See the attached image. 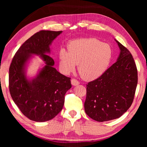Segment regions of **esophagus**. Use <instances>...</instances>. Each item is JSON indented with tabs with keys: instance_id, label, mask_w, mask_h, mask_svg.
<instances>
[{
	"instance_id": "1",
	"label": "esophagus",
	"mask_w": 147,
	"mask_h": 147,
	"mask_svg": "<svg viewBox=\"0 0 147 147\" xmlns=\"http://www.w3.org/2000/svg\"><path fill=\"white\" fill-rule=\"evenodd\" d=\"M71 82L72 85H73V86H77L80 84V82H78V81H77L75 79H72Z\"/></svg>"
}]
</instances>
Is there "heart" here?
<instances>
[{"label": "heart", "mask_w": 147, "mask_h": 147, "mask_svg": "<svg viewBox=\"0 0 147 147\" xmlns=\"http://www.w3.org/2000/svg\"><path fill=\"white\" fill-rule=\"evenodd\" d=\"M68 51L61 48L59 52V67L63 73L70 74L78 63V69L86 81L98 78L110 64L112 50L111 45L94 38L73 40Z\"/></svg>", "instance_id": "heart-1"}]
</instances>
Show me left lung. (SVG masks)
Wrapping results in <instances>:
<instances>
[{"label":"left lung","instance_id":"left-lung-1","mask_svg":"<svg viewBox=\"0 0 147 147\" xmlns=\"http://www.w3.org/2000/svg\"><path fill=\"white\" fill-rule=\"evenodd\" d=\"M115 41L120 50L117 61L86 85L85 111L98 122L113 120L125 113L132 104L138 83V72L132 55L117 40Z\"/></svg>","mask_w":147,"mask_h":147}]
</instances>
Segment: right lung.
Segmentation results:
<instances>
[{
	"label": "right lung",
	"mask_w": 147,
	"mask_h": 147,
	"mask_svg": "<svg viewBox=\"0 0 147 147\" xmlns=\"http://www.w3.org/2000/svg\"><path fill=\"white\" fill-rule=\"evenodd\" d=\"M62 33L42 30L22 45L9 67V86L11 97L26 117L36 122H45L57 115L63 107L64 95L71 88V78L61 74L49 55L53 41ZM33 55L44 62L36 75L27 76V67Z\"/></svg>",
	"instance_id": "add662e5"
}]
</instances>
